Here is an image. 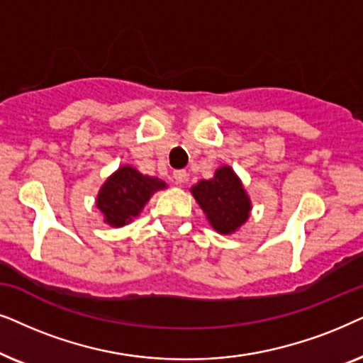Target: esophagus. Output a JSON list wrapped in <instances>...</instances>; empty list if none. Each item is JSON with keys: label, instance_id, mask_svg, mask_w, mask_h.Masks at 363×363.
Instances as JSON below:
<instances>
[{"label": "esophagus", "instance_id": "1", "mask_svg": "<svg viewBox=\"0 0 363 363\" xmlns=\"http://www.w3.org/2000/svg\"><path fill=\"white\" fill-rule=\"evenodd\" d=\"M174 182L176 184H184V182L187 181V172L186 171H176L174 172Z\"/></svg>", "mask_w": 363, "mask_h": 363}]
</instances>
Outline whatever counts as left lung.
Listing matches in <instances>:
<instances>
[{
  "label": "left lung",
  "mask_w": 363,
  "mask_h": 363,
  "mask_svg": "<svg viewBox=\"0 0 363 363\" xmlns=\"http://www.w3.org/2000/svg\"><path fill=\"white\" fill-rule=\"evenodd\" d=\"M191 194L204 211L212 229L224 235L239 230L252 211L247 191L230 166L216 169L214 177L202 179L191 187Z\"/></svg>",
  "instance_id": "left-lung-1"
}]
</instances>
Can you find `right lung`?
Instances as JSON below:
<instances>
[{
    "label": "right lung",
    "instance_id": "1",
    "mask_svg": "<svg viewBox=\"0 0 363 363\" xmlns=\"http://www.w3.org/2000/svg\"><path fill=\"white\" fill-rule=\"evenodd\" d=\"M161 179L141 174L136 167L121 166L106 179L96 197V207L104 217V224L123 227L141 214L147 201L157 191L166 189Z\"/></svg>",
    "mask_w": 363,
    "mask_h": 363
}]
</instances>
